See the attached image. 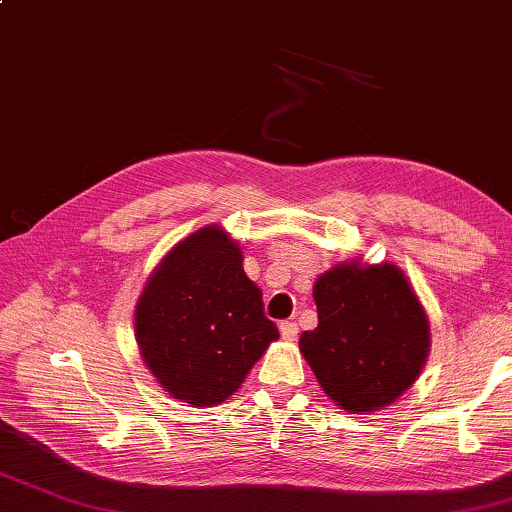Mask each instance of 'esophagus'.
I'll return each instance as SVG.
<instances>
[{"label": "esophagus", "mask_w": 512, "mask_h": 512, "mask_svg": "<svg viewBox=\"0 0 512 512\" xmlns=\"http://www.w3.org/2000/svg\"><path fill=\"white\" fill-rule=\"evenodd\" d=\"M280 333H282L284 340H295L297 333H300V329H297L295 322L284 320V322H280Z\"/></svg>", "instance_id": "1"}]
</instances>
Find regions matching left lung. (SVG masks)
<instances>
[{"label":"left lung","instance_id":"1","mask_svg":"<svg viewBox=\"0 0 512 512\" xmlns=\"http://www.w3.org/2000/svg\"><path fill=\"white\" fill-rule=\"evenodd\" d=\"M318 327L300 351L320 387L347 412H376L412 387L430 351V322L405 273L358 259L313 286Z\"/></svg>","mask_w":512,"mask_h":512}]
</instances>
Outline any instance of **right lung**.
I'll use <instances>...</instances> for the list:
<instances>
[{"mask_svg": "<svg viewBox=\"0 0 512 512\" xmlns=\"http://www.w3.org/2000/svg\"><path fill=\"white\" fill-rule=\"evenodd\" d=\"M239 244L217 224L179 241L147 280L134 329L147 369L165 392L210 407L237 392L280 338L262 291L244 273Z\"/></svg>", "mask_w": 512, "mask_h": 512, "instance_id": "obj_1", "label": "right lung"}]
</instances>
